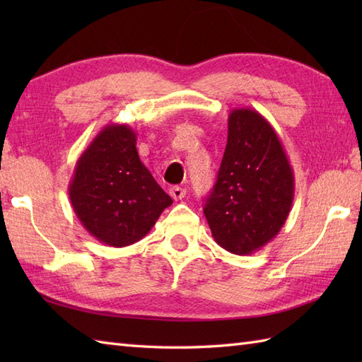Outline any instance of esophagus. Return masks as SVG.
I'll return each instance as SVG.
<instances>
[{
    "instance_id": "1",
    "label": "esophagus",
    "mask_w": 362,
    "mask_h": 362,
    "mask_svg": "<svg viewBox=\"0 0 362 362\" xmlns=\"http://www.w3.org/2000/svg\"><path fill=\"white\" fill-rule=\"evenodd\" d=\"M169 194H171L174 201H180V199L185 197L187 189L182 188V187H171V188H169Z\"/></svg>"
}]
</instances>
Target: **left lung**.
I'll list each match as a JSON object with an SVG mask.
<instances>
[{
    "mask_svg": "<svg viewBox=\"0 0 362 362\" xmlns=\"http://www.w3.org/2000/svg\"><path fill=\"white\" fill-rule=\"evenodd\" d=\"M294 201V173L279 135L253 109H233L204 214L222 249L250 255L279 235Z\"/></svg>",
    "mask_w": 362,
    "mask_h": 362,
    "instance_id": "obj_1",
    "label": "left lung"
}]
</instances>
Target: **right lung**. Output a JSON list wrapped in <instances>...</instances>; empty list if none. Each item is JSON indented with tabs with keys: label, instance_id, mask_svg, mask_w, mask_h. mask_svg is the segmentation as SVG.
Instances as JSON below:
<instances>
[{
	"label": "right lung",
	"instance_id": "obj_1",
	"mask_svg": "<svg viewBox=\"0 0 362 362\" xmlns=\"http://www.w3.org/2000/svg\"><path fill=\"white\" fill-rule=\"evenodd\" d=\"M68 194L87 232L112 247L140 241L173 204L136 151L127 124H109L82 152Z\"/></svg>",
	"mask_w": 362,
	"mask_h": 362
}]
</instances>
